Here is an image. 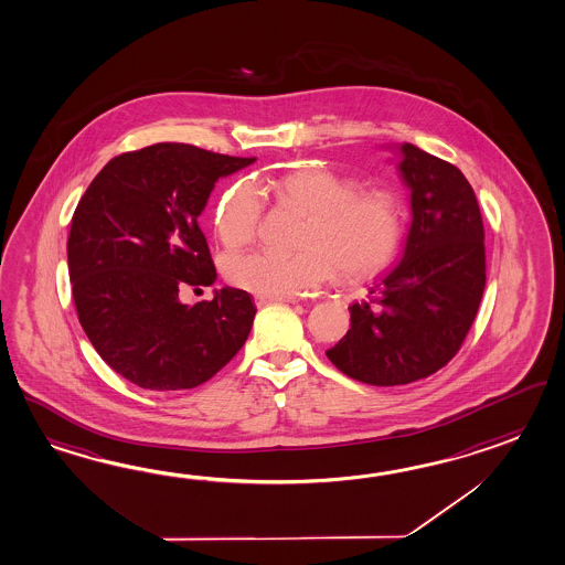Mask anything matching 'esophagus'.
Returning <instances> with one entry per match:
<instances>
[{"label":"esophagus","mask_w":565,"mask_h":565,"mask_svg":"<svg viewBox=\"0 0 565 565\" xmlns=\"http://www.w3.org/2000/svg\"><path fill=\"white\" fill-rule=\"evenodd\" d=\"M269 301H288V303H296L298 298H265V296H255V306H257V308H262V306L269 303Z\"/></svg>","instance_id":"1"}]
</instances>
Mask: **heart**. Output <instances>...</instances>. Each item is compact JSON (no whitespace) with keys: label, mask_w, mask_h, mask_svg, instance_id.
Instances as JSON below:
<instances>
[{"label":"heart","mask_w":565,"mask_h":565,"mask_svg":"<svg viewBox=\"0 0 565 565\" xmlns=\"http://www.w3.org/2000/svg\"><path fill=\"white\" fill-rule=\"evenodd\" d=\"M279 201L308 213L294 255L253 252L225 262V276L235 288L265 296L294 298L337 276L359 284L393 262L403 237V204L397 192L361 186L324 168H298L262 186ZM264 196L253 184L226 190L214 211V226L231 249L257 237Z\"/></svg>","instance_id":"heart-1"}]
</instances>
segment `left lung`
I'll list each match as a JSON object with an SVG mask.
<instances>
[{
  "mask_svg": "<svg viewBox=\"0 0 565 565\" xmlns=\"http://www.w3.org/2000/svg\"><path fill=\"white\" fill-rule=\"evenodd\" d=\"M397 151L412 192L402 262L349 306L351 330L327 351L344 375L376 387L414 383L448 363L487 284L484 226L465 174L414 143Z\"/></svg>",
  "mask_w": 565,
  "mask_h": 565,
  "instance_id": "obj_1",
  "label": "left lung"
}]
</instances>
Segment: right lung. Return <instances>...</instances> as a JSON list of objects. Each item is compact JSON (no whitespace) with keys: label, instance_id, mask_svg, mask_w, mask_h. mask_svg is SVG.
I'll list each match as a JSON object with an SVG mask.
<instances>
[{"label":"right lung","instance_id":"obj_1","mask_svg":"<svg viewBox=\"0 0 565 565\" xmlns=\"http://www.w3.org/2000/svg\"><path fill=\"white\" fill-rule=\"evenodd\" d=\"M255 158L156 143L105 163L73 214L68 276L100 359L141 390L199 387L245 344L257 308L237 288L180 301L216 279L199 226L218 178Z\"/></svg>","mask_w":565,"mask_h":565}]
</instances>
